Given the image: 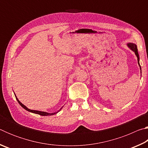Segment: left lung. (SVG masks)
I'll use <instances>...</instances> for the list:
<instances>
[{"mask_svg": "<svg viewBox=\"0 0 148 148\" xmlns=\"http://www.w3.org/2000/svg\"><path fill=\"white\" fill-rule=\"evenodd\" d=\"M127 46L129 47V48L131 49L132 51L134 52L135 55H136V57H137V59H138V64L139 66H140V72L142 73V71H141V66H140V62H139V61H140V57H139V55H138V49H137V46L135 44H133V43H128L127 44Z\"/></svg>", "mask_w": 148, "mask_h": 148, "instance_id": "obj_1", "label": "left lung"}]
</instances>
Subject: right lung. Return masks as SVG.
<instances>
[{"label": "right lung", "mask_w": 148, "mask_h": 148, "mask_svg": "<svg viewBox=\"0 0 148 148\" xmlns=\"http://www.w3.org/2000/svg\"><path fill=\"white\" fill-rule=\"evenodd\" d=\"M14 95H15V93H14ZM15 96H16V99H17V102H19V104L20 105H21V107H23L25 110H27V111H28V112H31V113H34V114H39V115H40V116H52V115H54V114H57V113H58V112L60 111V110H61L62 109V107L61 109H60L59 110H58V111L56 112H53V113H48V112H42V111H38V110H30V109H29V108H28L26 107L25 106L24 104H22L21 102L19 101L18 99L17 98V97H16V95H15Z\"/></svg>", "instance_id": "1"}]
</instances>
